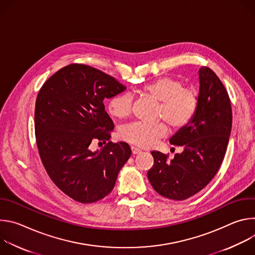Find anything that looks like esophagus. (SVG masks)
<instances>
[{
  "label": "esophagus",
  "mask_w": 255,
  "mask_h": 255,
  "mask_svg": "<svg viewBox=\"0 0 255 255\" xmlns=\"http://www.w3.org/2000/svg\"><path fill=\"white\" fill-rule=\"evenodd\" d=\"M131 150H132V153H133V154H139V153H141V150L138 149V148H136V147H134V146L131 147Z\"/></svg>",
  "instance_id": "1"
}]
</instances>
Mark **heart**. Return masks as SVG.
<instances>
[{"label":"heart","instance_id":"b5f03b06","mask_svg":"<svg viewBox=\"0 0 255 255\" xmlns=\"http://www.w3.org/2000/svg\"><path fill=\"white\" fill-rule=\"evenodd\" d=\"M140 93L159 102L156 118L167 123L172 130L185 128L194 119L199 108V95L193 88L184 87L181 81L169 77H161L139 89ZM132 97L129 94H119L108 103V112L113 118L125 119L131 113ZM167 133L164 123L153 125L134 122L124 126L119 137L138 147H150Z\"/></svg>","mask_w":255,"mask_h":255}]
</instances>
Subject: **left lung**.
Segmentation results:
<instances>
[{
    "label": "left lung",
    "instance_id": "1",
    "mask_svg": "<svg viewBox=\"0 0 255 255\" xmlns=\"http://www.w3.org/2000/svg\"><path fill=\"white\" fill-rule=\"evenodd\" d=\"M199 78L197 114L169 140L184 151L171 160L159 151L151 152L154 163L148 179L160 196L170 200H186L210 183L221 166L231 133V102L224 85L207 66L200 68Z\"/></svg>",
    "mask_w": 255,
    "mask_h": 255
}]
</instances>
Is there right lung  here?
<instances>
[{
	"instance_id": "1",
	"label": "right lung",
	"mask_w": 255,
	"mask_h": 255,
	"mask_svg": "<svg viewBox=\"0 0 255 255\" xmlns=\"http://www.w3.org/2000/svg\"><path fill=\"white\" fill-rule=\"evenodd\" d=\"M126 87L105 72L81 63L56 71L41 87L35 104V136L46 172L55 186L80 203H95L110 194L131 156L125 142L106 143L114 123L104 99Z\"/></svg>"
}]
</instances>
